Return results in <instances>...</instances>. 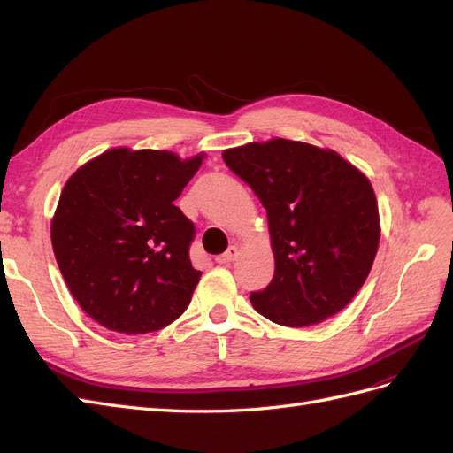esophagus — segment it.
<instances>
[{
  "label": "esophagus",
  "mask_w": 453,
  "mask_h": 453,
  "mask_svg": "<svg viewBox=\"0 0 453 453\" xmlns=\"http://www.w3.org/2000/svg\"><path fill=\"white\" fill-rule=\"evenodd\" d=\"M238 255H240V250L236 248V245H230V248L223 255L217 257V263L219 265H230L232 260L238 258Z\"/></svg>",
  "instance_id": "esophagus-1"
}]
</instances>
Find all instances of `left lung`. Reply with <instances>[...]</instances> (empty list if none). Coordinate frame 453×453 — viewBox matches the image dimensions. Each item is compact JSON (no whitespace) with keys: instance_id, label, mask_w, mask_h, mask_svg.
<instances>
[{"instance_id":"left-lung-1","label":"left lung","mask_w":453,"mask_h":453,"mask_svg":"<svg viewBox=\"0 0 453 453\" xmlns=\"http://www.w3.org/2000/svg\"><path fill=\"white\" fill-rule=\"evenodd\" d=\"M226 166L265 205L272 281L253 308L283 326L321 323L359 293L380 242L374 190L334 150L291 140L248 143L223 153Z\"/></svg>"}]
</instances>
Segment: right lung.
Masks as SVG:
<instances>
[{"mask_svg":"<svg viewBox=\"0 0 453 453\" xmlns=\"http://www.w3.org/2000/svg\"><path fill=\"white\" fill-rule=\"evenodd\" d=\"M202 158L120 147L67 180L52 250L67 289L96 323L145 334L187 310L202 272L188 257L195 225L173 202Z\"/></svg>","mask_w":453,"mask_h":453,"instance_id":"1","label":"right lung"}]
</instances>
